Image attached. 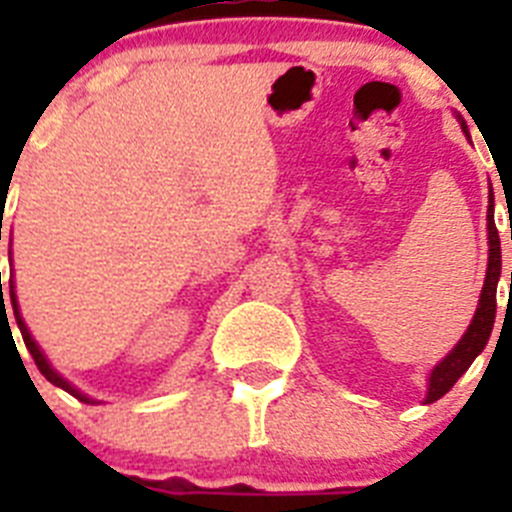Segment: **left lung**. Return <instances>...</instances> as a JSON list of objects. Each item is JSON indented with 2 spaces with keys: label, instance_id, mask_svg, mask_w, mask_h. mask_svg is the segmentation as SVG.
<instances>
[{
  "label": "left lung",
  "instance_id": "left-lung-1",
  "mask_svg": "<svg viewBox=\"0 0 512 512\" xmlns=\"http://www.w3.org/2000/svg\"><path fill=\"white\" fill-rule=\"evenodd\" d=\"M461 130L469 133L467 122H461ZM512 238V235H510ZM487 243H490V259H487V274H485V287L479 295L477 312H474L472 323H469L467 333L461 336V341L451 348V354L441 361L431 372L428 379V395L425 402H436L443 397L456 384V379L467 372L472 361L482 354V348L487 346L495 325V310H497V282H500V269H503V259H500V235L495 228V197L490 189V205H487ZM512 282V271H510Z\"/></svg>",
  "mask_w": 512,
  "mask_h": 512
}]
</instances>
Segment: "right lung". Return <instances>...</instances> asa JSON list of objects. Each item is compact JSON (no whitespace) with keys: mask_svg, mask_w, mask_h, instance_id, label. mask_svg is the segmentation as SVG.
Returning a JSON list of instances; mask_svg holds the SVG:
<instances>
[{"mask_svg":"<svg viewBox=\"0 0 512 512\" xmlns=\"http://www.w3.org/2000/svg\"><path fill=\"white\" fill-rule=\"evenodd\" d=\"M0 241H2V238H0ZM0 297H2V310H0V315H2V318H4V315H7V310H4L2 274H0ZM7 297H9V300H12V310H15V320H17V328H20V333H22V341H25L27 351H30V356H33V359H35V366H38V369H40V374H43V377L48 379V382H51V384H56V387H61V390H66V392H69V395H74L76 400H81V402H92V400H89L87 395H81V392L76 390L74 384H71V382H66V379H63L61 374H58L56 369H53V366H51V361L45 359V354H43V351H40V346H38V343H35V338L30 336V330H27L25 320H22V315H20V307H17V297H15V282H12V279H9ZM7 325H9V323H7Z\"/></svg>","mask_w":512,"mask_h":512,"instance_id":"obj_1","label":"right lung"}]
</instances>
